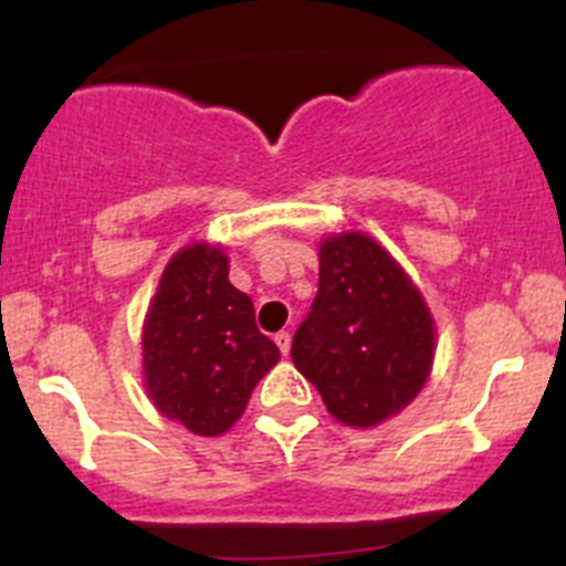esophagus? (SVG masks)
Returning a JSON list of instances; mask_svg holds the SVG:
<instances>
[{
  "label": "esophagus",
  "instance_id": "obj_1",
  "mask_svg": "<svg viewBox=\"0 0 566 566\" xmlns=\"http://www.w3.org/2000/svg\"><path fill=\"white\" fill-rule=\"evenodd\" d=\"M274 343H277L280 354H289V348H292V334H289V332L274 334Z\"/></svg>",
  "mask_w": 566,
  "mask_h": 566
}]
</instances>
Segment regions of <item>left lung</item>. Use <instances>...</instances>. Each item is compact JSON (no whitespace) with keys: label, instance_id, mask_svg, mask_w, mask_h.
I'll return each mask as SVG.
<instances>
[{"label":"left lung","instance_id":"left-lung-1","mask_svg":"<svg viewBox=\"0 0 566 566\" xmlns=\"http://www.w3.org/2000/svg\"><path fill=\"white\" fill-rule=\"evenodd\" d=\"M433 317L397 260L363 232L319 247L317 297L292 359L352 428H371L422 391L433 365Z\"/></svg>","mask_w":566,"mask_h":566}]
</instances>
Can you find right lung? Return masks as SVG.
<instances>
[{"mask_svg":"<svg viewBox=\"0 0 566 566\" xmlns=\"http://www.w3.org/2000/svg\"><path fill=\"white\" fill-rule=\"evenodd\" d=\"M142 348L155 408L198 437L227 433L280 359L254 323L252 297L229 283V258L209 243L167 263Z\"/></svg>","mask_w":566,"mask_h":566,"instance_id":"add662e5","label":"right lung"}]
</instances>
